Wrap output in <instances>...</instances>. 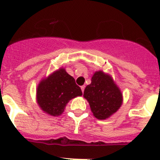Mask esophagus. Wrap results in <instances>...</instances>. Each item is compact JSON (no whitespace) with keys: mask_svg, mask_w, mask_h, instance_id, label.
Returning a JSON list of instances; mask_svg holds the SVG:
<instances>
[{"mask_svg":"<svg viewBox=\"0 0 160 160\" xmlns=\"http://www.w3.org/2000/svg\"><path fill=\"white\" fill-rule=\"evenodd\" d=\"M81 89H82V93L84 92V90H85V86H82V87H81Z\"/></svg>","mask_w":160,"mask_h":160,"instance_id":"esophagus-1","label":"esophagus"}]
</instances>
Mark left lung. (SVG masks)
Returning a JSON list of instances; mask_svg holds the SVG:
<instances>
[{"label": "left lung", "mask_w": 160, "mask_h": 160, "mask_svg": "<svg viewBox=\"0 0 160 160\" xmlns=\"http://www.w3.org/2000/svg\"><path fill=\"white\" fill-rule=\"evenodd\" d=\"M89 102L91 111L98 119H106L116 112L122 105V94L111 76L102 71L95 72L91 83L83 94Z\"/></svg>", "instance_id": "1"}]
</instances>
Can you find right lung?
<instances>
[{
  "mask_svg": "<svg viewBox=\"0 0 160 160\" xmlns=\"http://www.w3.org/2000/svg\"><path fill=\"white\" fill-rule=\"evenodd\" d=\"M82 94L81 88L74 78L64 69H60L38 85L37 100L42 111L58 116L64 111L68 102Z\"/></svg>",
  "mask_w": 160,
  "mask_h": 160,
  "instance_id": "add662e5",
  "label": "right lung"
}]
</instances>
